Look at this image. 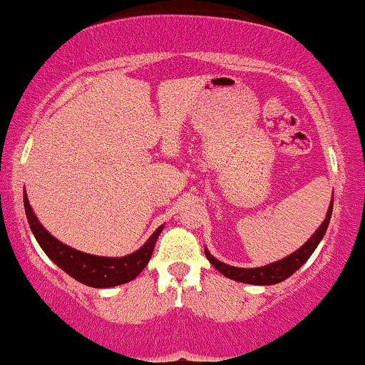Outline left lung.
Wrapping results in <instances>:
<instances>
[{"instance_id":"left-lung-1","label":"left lung","mask_w":365,"mask_h":365,"mask_svg":"<svg viewBox=\"0 0 365 365\" xmlns=\"http://www.w3.org/2000/svg\"><path fill=\"white\" fill-rule=\"evenodd\" d=\"M331 209H334V197H331V202L329 205V212H327L325 220L322 222L320 227L315 230V234L308 239V241L303 244L302 247L297 249L293 255L283 257V259L271 262V264L261 266V267H236V266H229L225 262L215 259L214 256L210 255L209 251L205 249V256L207 259L210 261V264L215 267L217 271H220L225 278H230L234 281H241V283H247V284H276L284 281L286 278H289L294 271H298L305 262L308 261V257L313 255L318 244H320L322 239H324L327 227H329L330 217H331Z\"/></svg>"}]
</instances>
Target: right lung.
Returning a JSON list of instances; mask_svg holds the SVG:
<instances>
[{
    "label": "right lung",
    "instance_id": "add662e5",
    "mask_svg": "<svg viewBox=\"0 0 365 365\" xmlns=\"http://www.w3.org/2000/svg\"><path fill=\"white\" fill-rule=\"evenodd\" d=\"M23 204H25L26 219H29L30 229L34 232L40 247L43 249L45 255L57 264L60 269H63L73 279L81 281L82 284L92 286V288H110L128 281L135 279L138 274L145 269L148 264L153 249L158 239L160 232L163 230V225L151 234V237L146 241L138 251L124 257H104L87 255V252L77 251V249L68 247L67 244L60 242L55 239L47 229L43 227L36 219V215L31 210L26 193H23Z\"/></svg>",
    "mask_w": 365,
    "mask_h": 365
}]
</instances>
